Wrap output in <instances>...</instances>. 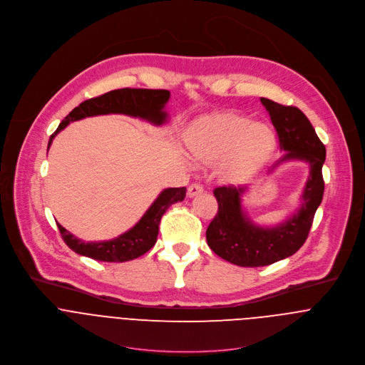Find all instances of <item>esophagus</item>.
<instances>
[{
	"label": "esophagus",
	"mask_w": 365,
	"mask_h": 365,
	"mask_svg": "<svg viewBox=\"0 0 365 365\" xmlns=\"http://www.w3.org/2000/svg\"><path fill=\"white\" fill-rule=\"evenodd\" d=\"M202 191H204L202 185H201V184H198V182H194V184H191V185L188 187L187 194H188V197H190V198H192V197H195V195L201 194Z\"/></svg>",
	"instance_id": "obj_1"
}]
</instances>
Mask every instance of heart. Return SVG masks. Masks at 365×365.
Instances as JSON below:
<instances>
[{"mask_svg":"<svg viewBox=\"0 0 365 365\" xmlns=\"http://www.w3.org/2000/svg\"><path fill=\"white\" fill-rule=\"evenodd\" d=\"M184 144L197 163H220V178L240 184L257 175L271 160L277 138L264 123H251L235 111L214 113L194 121L184 134Z\"/></svg>","mask_w":365,"mask_h":365,"instance_id":"obj_1","label":"heart"}]
</instances>
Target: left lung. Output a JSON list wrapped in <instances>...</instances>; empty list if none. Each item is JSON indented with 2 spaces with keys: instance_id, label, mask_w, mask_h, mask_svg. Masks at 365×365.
<instances>
[{
  "instance_id": "obj_1",
  "label": "left lung",
  "mask_w": 365,
  "mask_h": 365,
  "mask_svg": "<svg viewBox=\"0 0 365 365\" xmlns=\"http://www.w3.org/2000/svg\"><path fill=\"white\" fill-rule=\"evenodd\" d=\"M261 103L277 131L279 150L285 151L275 167L299 160L308 163L309 175L299 208L275 227H259L247 217L242 210L245 187L222 185L214 190L218 212L207 228V242L218 257L240 267H264L295 254L308 237L324 195L325 147L309 120L297 107L281 106L268 98H261Z\"/></svg>"
}]
</instances>
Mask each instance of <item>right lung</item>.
<instances>
[{
    "mask_svg": "<svg viewBox=\"0 0 365 365\" xmlns=\"http://www.w3.org/2000/svg\"><path fill=\"white\" fill-rule=\"evenodd\" d=\"M170 98L167 90H147V88H121L106 93L100 97L90 98L76 107L58 125L56 133L50 137L48 148L54 137L64 130L70 123L83 120L86 117L104 115V114H125L147 120L155 125L167 121L168 115L164 107ZM185 187L165 188L160 192L157 200L145 211L141 220L127 232L108 241L86 242L74 237L61 224L58 230L64 242L77 254L106 262H125L141 257L150 251L157 242L160 221L170 205L180 202L185 198Z\"/></svg>",
    "mask_w": 365,
    "mask_h": 365,
    "instance_id": "right-lung-1",
    "label": "right lung"
}]
</instances>
